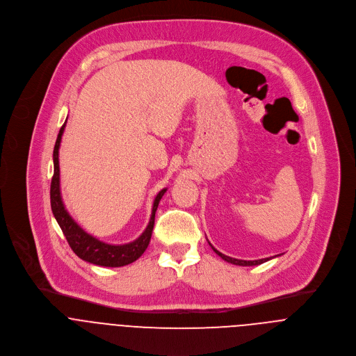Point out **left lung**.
Listing matches in <instances>:
<instances>
[{
    "label": "left lung",
    "instance_id": "1",
    "mask_svg": "<svg viewBox=\"0 0 356 356\" xmlns=\"http://www.w3.org/2000/svg\"><path fill=\"white\" fill-rule=\"evenodd\" d=\"M209 245H211V243H209ZM211 247H212V245H211ZM212 250H213L223 261H226V262H229V264H233V265H238V266H255V265H261V264H264V262L272 259V258H265V259H257V261H243V259L230 258V257H227V255L219 252V251H218L216 248H213V247H212Z\"/></svg>",
    "mask_w": 356,
    "mask_h": 356
}]
</instances>
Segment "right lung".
Segmentation results:
<instances>
[{
    "label": "right lung",
    "instance_id": "obj_1",
    "mask_svg": "<svg viewBox=\"0 0 356 356\" xmlns=\"http://www.w3.org/2000/svg\"><path fill=\"white\" fill-rule=\"evenodd\" d=\"M65 124H66V122L63 123V126L60 127V130L58 133L55 147H54V156H52L54 158V176L51 180V191H49L52 213H54L62 233L65 234L70 248L80 259L90 262L92 265L106 266V268H119V266L133 264L144 254V251L147 250V247L149 244L154 223H155V212H156L161 198L166 193V188L161 190L156 194V197L154 200V205H152V213H151L149 223L137 240H134L129 244H123V245H112V244H106V243L99 241L98 238L90 236L67 213V211L65 209L62 197H60L58 152H59V145H60V138H62V134L65 130Z\"/></svg>",
    "mask_w": 356,
    "mask_h": 356
}]
</instances>
